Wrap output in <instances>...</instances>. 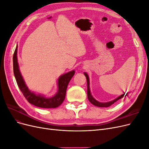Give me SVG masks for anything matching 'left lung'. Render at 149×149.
<instances>
[{
  "label": "left lung",
  "instance_id": "1",
  "mask_svg": "<svg viewBox=\"0 0 149 149\" xmlns=\"http://www.w3.org/2000/svg\"><path fill=\"white\" fill-rule=\"evenodd\" d=\"M84 74L86 76V80H87V91H88V100L89 101V102H91V104H93V105H94L95 106H97V107H109L111 106L112 104H113L114 102H116V101H118V100H120V99L126 97V96H127V93H124V94H121L120 96H118L117 98H116L115 100L109 101V102H99L97 100H96L93 97V96L91 95V91H90V88H89V76L88 74L86 73V72H84Z\"/></svg>",
  "mask_w": 149,
  "mask_h": 149
}]
</instances>
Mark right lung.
<instances>
[{"instance_id": "add662e5", "label": "right lung", "mask_w": 149, "mask_h": 149, "mask_svg": "<svg viewBox=\"0 0 149 149\" xmlns=\"http://www.w3.org/2000/svg\"><path fill=\"white\" fill-rule=\"evenodd\" d=\"M17 48L18 46L16 47L13 56V73H14L18 86L23 93L26 100L31 104L42 108H56L60 106L65 100L68 85L74 74V70L68 72L66 73L61 75L58 78L57 81L58 91L53 96L47 97L40 94H37L29 89L25 84L23 76H22L19 63H18Z\"/></svg>"}]
</instances>
